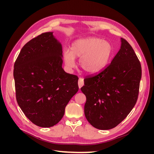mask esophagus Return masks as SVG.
Masks as SVG:
<instances>
[{
  "label": "esophagus",
  "mask_w": 154,
  "mask_h": 154,
  "mask_svg": "<svg viewBox=\"0 0 154 154\" xmlns=\"http://www.w3.org/2000/svg\"><path fill=\"white\" fill-rule=\"evenodd\" d=\"M78 85H79V88H81L83 85H84V82H83V79L82 77H79V82H78Z\"/></svg>",
  "instance_id": "esophagus-1"
}]
</instances>
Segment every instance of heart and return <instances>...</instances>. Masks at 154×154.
<instances>
[{
    "label": "heart",
    "mask_w": 154,
    "mask_h": 154,
    "mask_svg": "<svg viewBox=\"0 0 154 154\" xmlns=\"http://www.w3.org/2000/svg\"><path fill=\"white\" fill-rule=\"evenodd\" d=\"M112 53L113 48L108 41L89 37L75 41L71 51L64 50V58L66 66L72 69L75 66V58H80L79 64L83 71L88 74H96L106 66Z\"/></svg>",
    "instance_id": "heart-1"
}]
</instances>
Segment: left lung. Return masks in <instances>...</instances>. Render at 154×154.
Masks as SVG:
<instances>
[{
	"label": "left lung",
	"instance_id": "1",
	"mask_svg": "<svg viewBox=\"0 0 154 154\" xmlns=\"http://www.w3.org/2000/svg\"><path fill=\"white\" fill-rule=\"evenodd\" d=\"M121 48L105 69L84 79L81 88L86 96L85 116L99 130L113 128L136 104L141 79V65L131 45L121 38Z\"/></svg>",
	"mask_w": 154,
	"mask_h": 154
}]
</instances>
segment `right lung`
I'll return each instance as SVG.
<instances>
[{
  "label": "right lung",
  "mask_w": 154,
  "mask_h": 154,
  "mask_svg": "<svg viewBox=\"0 0 154 154\" xmlns=\"http://www.w3.org/2000/svg\"><path fill=\"white\" fill-rule=\"evenodd\" d=\"M62 45L53 32L42 33L25 44L14 64L18 105L36 126L58 124L79 90L77 75L62 69Z\"/></svg>",
  "instance_id": "obj_1"
}]
</instances>
